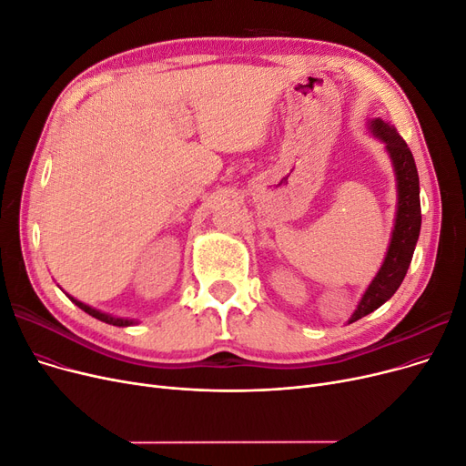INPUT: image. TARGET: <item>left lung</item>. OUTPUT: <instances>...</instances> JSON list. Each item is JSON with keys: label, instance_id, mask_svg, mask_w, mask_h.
Instances as JSON below:
<instances>
[{"label": "left lung", "instance_id": "obj_1", "mask_svg": "<svg viewBox=\"0 0 466 466\" xmlns=\"http://www.w3.org/2000/svg\"><path fill=\"white\" fill-rule=\"evenodd\" d=\"M368 127L373 132V137H378L381 142H385L387 153L394 167L398 203L394 229L385 261L378 275L373 277V280L366 288L359 307L354 309V313L349 319V324L373 313L375 309H380L385 301H389L398 288H400L411 263L420 231L419 174L408 144L400 135H398L392 125L380 117L371 119Z\"/></svg>", "mask_w": 466, "mask_h": 466}]
</instances>
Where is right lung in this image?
Returning <instances> with one entry per match:
<instances>
[{"mask_svg": "<svg viewBox=\"0 0 466 466\" xmlns=\"http://www.w3.org/2000/svg\"><path fill=\"white\" fill-rule=\"evenodd\" d=\"M66 296H68V294H66ZM68 298H70L79 309H83V311H85L86 315H91V317H95V319H98V320H102V322H106V324L125 328V326H132V324L138 322V320H135V319H121V317H114V315L102 313V311H98V309H95V307H91V305H86V303H83V301H79V299H76V298H72V296H68Z\"/></svg>", "mask_w": 466, "mask_h": 466, "instance_id": "1", "label": "right lung"}]
</instances>
